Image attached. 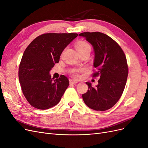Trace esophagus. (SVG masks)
Returning <instances> with one entry per match:
<instances>
[{
	"mask_svg": "<svg viewBox=\"0 0 148 148\" xmlns=\"http://www.w3.org/2000/svg\"><path fill=\"white\" fill-rule=\"evenodd\" d=\"M77 83H78L77 82L75 81V80H73V79H70V84H77Z\"/></svg>",
	"mask_w": 148,
	"mask_h": 148,
	"instance_id": "34e87169",
	"label": "esophagus"
}]
</instances>
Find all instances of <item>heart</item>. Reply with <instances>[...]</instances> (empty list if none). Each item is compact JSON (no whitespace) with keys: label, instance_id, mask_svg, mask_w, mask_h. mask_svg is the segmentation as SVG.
Wrapping results in <instances>:
<instances>
[{"label":"heart","instance_id":"obj_1","mask_svg":"<svg viewBox=\"0 0 148 148\" xmlns=\"http://www.w3.org/2000/svg\"><path fill=\"white\" fill-rule=\"evenodd\" d=\"M75 47L77 49L78 53H82L85 51H90L91 52V46L89 45V43L84 41H79L76 42L75 44ZM82 71V70H73L72 72L73 77L75 78H78L79 77V73Z\"/></svg>","mask_w":148,"mask_h":148}]
</instances>
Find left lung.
Returning a JSON list of instances; mask_svg holds the SVG:
<instances>
[{"label": "left lung", "instance_id": "1", "mask_svg": "<svg viewBox=\"0 0 148 148\" xmlns=\"http://www.w3.org/2000/svg\"><path fill=\"white\" fill-rule=\"evenodd\" d=\"M79 36L92 46L94 66L97 69L92 77L100 78L95 87L86 83L89 89L82 95L83 99L91 109L107 110L118 102L126 85L128 74L126 57L119 44L106 34L84 32Z\"/></svg>", "mask_w": 148, "mask_h": 148}]
</instances>
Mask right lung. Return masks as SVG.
Wrapping results in <instances>:
<instances>
[{
	"label": "right lung",
	"mask_w": 148,
	"mask_h": 148,
	"mask_svg": "<svg viewBox=\"0 0 148 148\" xmlns=\"http://www.w3.org/2000/svg\"><path fill=\"white\" fill-rule=\"evenodd\" d=\"M77 33H46L39 36L26 47L19 66L22 92L31 106L46 110L55 106L68 88L69 81L62 75L52 78L49 71L59 62L64 49Z\"/></svg>",
	"instance_id": "right-lung-1"
}]
</instances>
